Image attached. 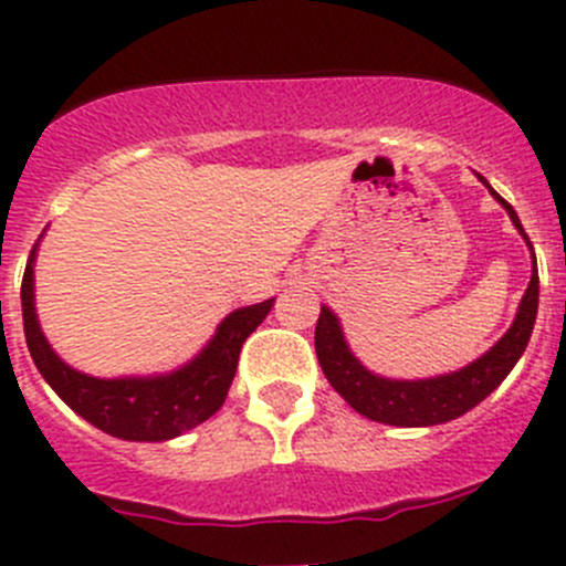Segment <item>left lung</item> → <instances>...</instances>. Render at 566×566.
Masks as SVG:
<instances>
[{
  "label": "left lung",
  "instance_id": "1",
  "mask_svg": "<svg viewBox=\"0 0 566 566\" xmlns=\"http://www.w3.org/2000/svg\"><path fill=\"white\" fill-rule=\"evenodd\" d=\"M476 177L499 199L501 208L510 213L512 224H515V230L521 232L523 241L531 249V282L526 293H523L521 306H517V315L512 319L510 328H506V334L484 356H479L476 361L458 369V373L419 380H397L369 373L353 356L339 317L325 304L319 306L315 328V350L319 367H323L325 378L334 386V391L353 410L367 416V419L391 427H432L458 419V416L476 408L484 397H490V394L499 389L501 380L512 373V367L521 361L523 350H526L531 331H534L536 323V306H539V273H536L534 247H531L515 208L499 191H493V186L482 175Z\"/></svg>",
  "mask_w": 566,
  "mask_h": 566
}]
</instances>
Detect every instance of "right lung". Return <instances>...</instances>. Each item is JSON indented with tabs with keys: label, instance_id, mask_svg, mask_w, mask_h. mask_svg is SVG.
Instances as JSON below:
<instances>
[{
	"label": "right lung",
	"instance_id": "right-lung-1",
	"mask_svg": "<svg viewBox=\"0 0 566 566\" xmlns=\"http://www.w3.org/2000/svg\"><path fill=\"white\" fill-rule=\"evenodd\" d=\"M40 238L32 247L24 282H21L24 336L38 373L60 394L67 408L114 438L161 443L193 430L224 405L243 342L268 317L276 298L230 312L221 319L208 345L172 373L93 378L62 361L40 328L35 310V260Z\"/></svg>",
	"mask_w": 566,
	"mask_h": 566
}]
</instances>
